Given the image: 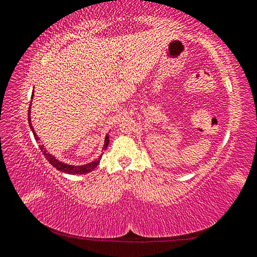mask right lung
I'll use <instances>...</instances> for the list:
<instances>
[{
  "label": "right lung",
  "instance_id": "obj_1",
  "mask_svg": "<svg viewBox=\"0 0 257 257\" xmlns=\"http://www.w3.org/2000/svg\"><path fill=\"white\" fill-rule=\"evenodd\" d=\"M34 98V91H33V94H31V99ZM31 103V102H30ZM30 112H31V105L29 106V110H28V123H29V126L31 128V131H33L34 133V137H35V140L39 142V138L37 134H36L35 130L33 127V125H31V118H30ZM40 143V142H39ZM108 143H109V137H108V134L105 137V142H103V147H102V152L101 155L98 157V158L96 160H92L91 163H88L85 165H80V166H74V165H69V164H65V163H62V161L57 160L55 157H54L52 154H49V152L47 151L46 148H45V146L43 145V143H40L39 145V148L40 150H42V152L45 156V158H46L48 160V163L51 164L53 167H55L57 170H60V172L62 173H65V174H70V175H82V174H88L90 172H92V170L97 167V166L99 165V161H100L101 159V156L103 152H105V150L107 149L108 147Z\"/></svg>",
  "mask_w": 257,
  "mask_h": 257
}]
</instances>
